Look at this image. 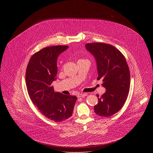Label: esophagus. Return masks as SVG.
I'll return each mask as SVG.
<instances>
[{
    "mask_svg": "<svg viewBox=\"0 0 153 153\" xmlns=\"http://www.w3.org/2000/svg\"><path fill=\"white\" fill-rule=\"evenodd\" d=\"M87 95V94H85V93H84V94H79L77 95V97L78 98H82V97H86Z\"/></svg>",
    "mask_w": 153,
    "mask_h": 153,
    "instance_id": "obj_1",
    "label": "esophagus"
}]
</instances>
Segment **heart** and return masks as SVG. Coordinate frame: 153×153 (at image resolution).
<instances>
[{"instance_id":"b5f03b06","label":"heart","mask_w":153,"mask_h":153,"mask_svg":"<svg viewBox=\"0 0 153 153\" xmlns=\"http://www.w3.org/2000/svg\"><path fill=\"white\" fill-rule=\"evenodd\" d=\"M80 60H84V59H80Z\"/></svg>"}]
</instances>
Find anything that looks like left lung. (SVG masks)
I'll return each instance as SVG.
<instances>
[{"label": "left lung", "mask_w": 153, "mask_h": 153, "mask_svg": "<svg viewBox=\"0 0 153 153\" xmlns=\"http://www.w3.org/2000/svg\"><path fill=\"white\" fill-rule=\"evenodd\" d=\"M85 48L95 57L98 77L106 92L98 98L94 106L97 115L109 117L118 112L124 105L130 91V73L123 54L110 44L93 42Z\"/></svg>", "instance_id": "left-lung-1"}]
</instances>
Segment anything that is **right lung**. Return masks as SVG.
Segmentation results:
<instances>
[{
  "mask_svg": "<svg viewBox=\"0 0 153 153\" xmlns=\"http://www.w3.org/2000/svg\"><path fill=\"white\" fill-rule=\"evenodd\" d=\"M68 48L58 45L42 49L32 56L26 71V85L32 103L45 117L55 122L72 115L77 100L76 96L55 92L51 86L58 72V56Z\"/></svg>",
  "mask_w": 153,
  "mask_h": 153,
  "instance_id": "right-lung-1",
  "label": "right lung"
}]
</instances>
